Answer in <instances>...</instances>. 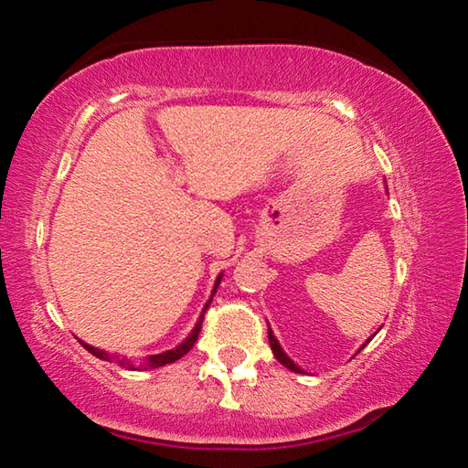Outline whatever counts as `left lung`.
I'll return each instance as SVG.
<instances>
[{
  "label": "left lung",
  "mask_w": 468,
  "mask_h": 468,
  "mask_svg": "<svg viewBox=\"0 0 468 468\" xmlns=\"http://www.w3.org/2000/svg\"><path fill=\"white\" fill-rule=\"evenodd\" d=\"M268 340H271V346H272V353H274V357L279 359L284 367H289L291 371H295V374H303V369L297 367L295 363H292V361L287 357V353L282 351V346L279 345V340L274 338V335H272V330H271V328H268ZM369 340H371V338H369ZM369 340H367V343H369ZM367 343H366V345H367ZM366 345H363V346H366ZM363 346H361V348H363Z\"/></svg>",
  "instance_id": "8db88e82"
}]
</instances>
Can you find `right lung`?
<instances>
[{
  "label": "right lung",
  "mask_w": 468,
  "mask_h": 468,
  "mask_svg": "<svg viewBox=\"0 0 468 468\" xmlns=\"http://www.w3.org/2000/svg\"><path fill=\"white\" fill-rule=\"evenodd\" d=\"M220 279H223V274H218V279H217V282H215V289H212V295H215V292H217ZM212 295H210V299H208V301H206L204 310H202V314H200V320H197V324H196V326H194V330L189 332V336L184 340V343L177 345L176 348H171V351H165V353H158V355H150V357H146V361L142 363V369H154V367H163V366H167V363L177 361V359L184 357L186 353H189V348L194 346V343H196V340H197V335H200L202 320H204V312L208 310V305H210V301H212ZM80 345L86 348V351L92 353L94 357H99V359H102V361L117 359V363H120V366H125V367H130V369H136V366H132V363H130L128 359H125V357H123V359H120V357H113V355H109V353H105V351H101V348H97V346H90V345H86V343H82V340H80Z\"/></svg>",
  "instance_id": "right-lung-1"
}]
</instances>
